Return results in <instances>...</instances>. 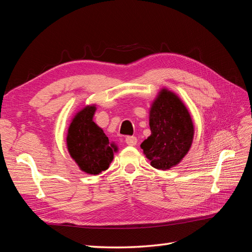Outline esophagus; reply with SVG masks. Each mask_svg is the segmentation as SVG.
<instances>
[{
  "mask_svg": "<svg viewBox=\"0 0 252 252\" xmlns=\"http://www.w3.org/2000/svg\"><path fill=\"white\" fill-rule=\"evenodd\" d=\"M125 142L127 145H129V146H134V145H136V143H138V139H136L135 136H127Z\"/></svg>",
  "mask_w": 252,
  "mask_h": 252,
  "instance_id": "1",
  "label": "esophagus"
}]
</instances>
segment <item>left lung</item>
Masks as SVG:
<instances>
[{"mask_svg":"<svg viewBox=\"0 0 252 252\" xmlns=\"http://www.w3.org/2000/svg\"><path fill=\"white\" fill-rule=\"evenodd\" d=\"M151 134L141 144L144 155L157 169L177 166L191 147L194 126L183 101L167 88L159 90L149 109Z\"/></svg>","mask_w":252,"mask_h":252,"instance_id":"1","label":"left lung"}]
</instances>
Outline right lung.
<instances>
[{
  "instance_id": "add662e5",
  "label": "right lung",
  "mask_w": 252,
  "mask_h": 252,
  "mask_svg": "<svg viewBox=\"0 0 252 252\" xmlns=\"http://www.w3.org/2000/svg\"><path fill=\"white\" fill-rule=\"evenodd\" d=\"M96 105H87L74 114L67 131V149L79 168L96 175L107 170L116 144L109 142L103 129L94 122Z\"/></svg>"
}]
</instances>
